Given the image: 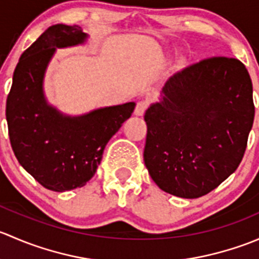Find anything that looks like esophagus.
<instances>
[{
    "instance_id": "1",
    "label": "esophagus",
    "mask_w": 259,
    "mask_h": 259,
    "mask_svg": "<svg viewBox=\"0 0 259 259\" xmlns=\"http://www.w3.org/2000/svg\"><path fill=\"white\" fill-rule=\"evenodd\" d=\"M146 106H148V104H146L145 101H139V103L137 104V106H135L134 114L137 115V116H143L146 110Z\"/></svg>"
}]
</instances>
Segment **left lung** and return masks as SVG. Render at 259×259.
Returning a JSON list of instances; mask_svg holds the SVG:
<instances>
[{
  "label": "left lung",
  "mask_w": 259,
  "mask_h": 259,
  "mask_svg": "<svg viewBox=\"0 0 259 259\" xmlns=\"http://www.w3.org/2000/svg\"><path fill=\"white\" fill-rule=\"evenodd\" d=\"M145 111L144 163L164 192L187 199L208 194L241 164L254 119L244 65L211 57L169 77Z\"/></svg>",
  "instance_id": "obj_1"
}]
</instances>
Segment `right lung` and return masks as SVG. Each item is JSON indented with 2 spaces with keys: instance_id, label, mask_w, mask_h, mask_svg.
Segmentation results:
<instances>
[{
  "instance_id": "obj_1",
  "label": "right lung",
  "mask_w": 259,
  "mask_h": 259,
  "mask_svg": "<svg viewBox=\"0 0 259 259\" xmlns=\"http://www.w3.org/2000/svg\"><path fill=\"white\" fill-rule=\"evenodd\" d=\"M86 40L80 26L49 27L21 55L7 96L10 142L18 163L54 192L81 188L93 178L108 142L135 108L125 103L71 116L49 104L44 80L56 49Z\"/></svg>"
}]
</instances>
